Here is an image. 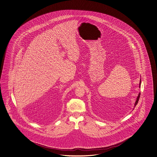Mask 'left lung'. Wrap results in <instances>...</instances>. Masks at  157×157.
I'll return each instance as SVG.
<instances>
[{
    "label": "left lung",
    "instance_id": "left-lung-1",
    "mask_svg": "<svg viewBox=\"0 0 157 157\" xmlns=\"http://www.w3.org/2000/svg\"><path fill=\"white\" fill-rule=\"evenodd\" d=\"M141 80L140 79V85H139V88L141 87ZM140 94H141V92H139V94H138V95L137 98V100H136V102H135V104H134V107H136V105L137 104L138 100H139V99H140Z\"/></svg>",
    "mask_w": 157,
    "mask_h": 157
}]
</instances>
